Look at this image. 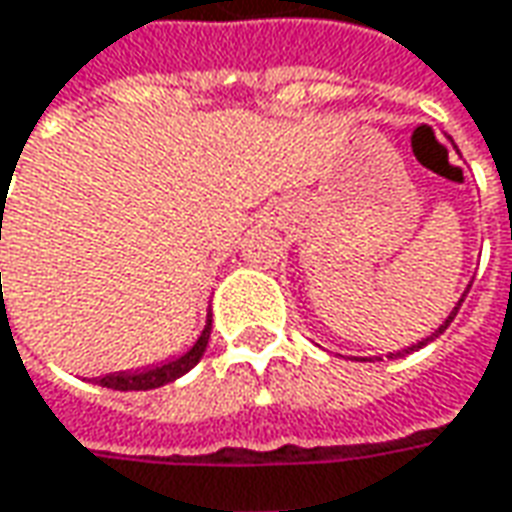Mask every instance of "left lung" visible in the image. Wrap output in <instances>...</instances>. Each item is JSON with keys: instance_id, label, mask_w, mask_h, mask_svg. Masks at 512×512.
<instances>
[{"instance_id": "obj_1", "label": "left lung", "mask_w": 512, "mask_h": 512, "mask_svg": "<svg viewBox=\"0 0 512 512\" xmlns=\"http://www.w3.org/2000/svg\"><path fill=\"white\" fill-rule=\"evenodd\" d=\"M468 291H471V285H468V288H465V294H468ZM465 294H462V297H460V302H457V305H454V311H451V314H448V319H446V322H443V325H440V328L434 330V333H431V336H426V339H423V342L412 344V347H406V350H398V353H389V358H395V356H403V353H412V350H420V347H426V344H429L431 339H437V336H440V333H443V330H446L448 325H451V319H454V316H457V311H460L462 300H465Z\"/></svg>"}]
</instances>
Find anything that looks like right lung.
Listing matches in <instances>:
<instances>
[{
  "label": "right lung",
  "instance_id": "add662e5",
  "mask_svg": "<svg viewBox=\"0 0 512 512\" xmlns=\"http://www.w3.org/2000/svg\"><path fill=\"white\" fill-rule=\"evenodd\" d=\"M210 330H212V319L207 316V325H204V330H201V336L196 339V344H193L187 353H182L179 358H170V361L159 364V367H148V370H137V373L103 375V378H97V384L109 389H120V392H128V389L165 387V384H170V381L182 378L184 373H190L198 361H201L204 350H207V342H210Z\"/></svg>",
  "mask_w": 512,
  "mask_h": 512
}]
</instances>
